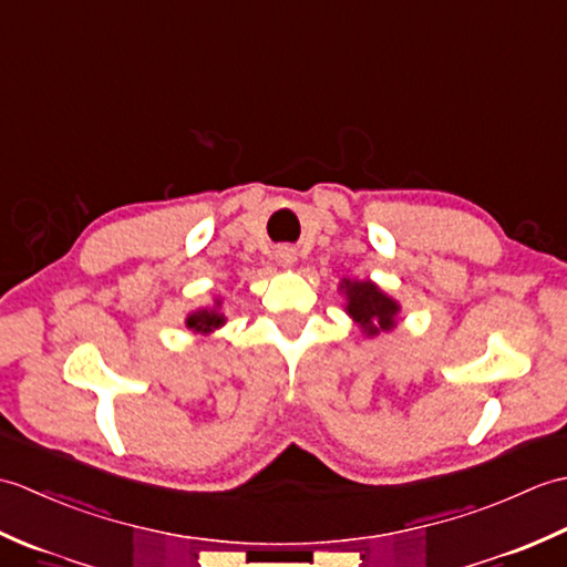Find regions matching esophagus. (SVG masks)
Here are the masks:
<instances>
[{
  "mask_svg": "<svg viewBox=\"0 0 567 567\" xmlns=\"http://www.w3.org/2000/svg\"><path fill=\"white\" fill-rule=\"evenodd\" d=\"M275 260L282 265V268H292L297 262V250L292 246H277L275 248Z\"/></svg>",
  "mask_w": 567,
  "mask_h": 567,
  "instance_id": "1",
  "label": "esophagus"
}]
</instances>
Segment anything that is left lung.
<instances>
[{"mask_svg":"<svg viewBox=\"0 0 567 567\" xmlns=\"http://www.w3.org/2000/svg\"><path fill=\"white\" fill-rule=\"evenodd\" d=\"M341 292L346 295L348 317H353V321L363 329L365 336H378L396 327L400 305H396L392 297L384 295L375 282L343 280Z\"/></svg>","mask_w":567,"mask_h":567,"instance_id":"8db88e82","label":"left lung"}]
</instances>
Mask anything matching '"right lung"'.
Here are the masks:
<instances>
[{
    "instance_id": "obj_1",
    "label": "right lung",
    "mask_w": 567,
    "mask_h": 567,
    "mask_svg": "<svg viewBox=\"0 0 567 567\" xmlns=\"http://www.w3.org/2000/svg\"><path fill=\"white\" fill-rule=\"evenodd\" d=\"M219 307H221V302H219V299H216L214 309H197V311H192V315H189L187 321H185L187 329H192L195 333H212L214 329L224 327L226 317L221 315Z\"/></svg>"
}]
</instances>
